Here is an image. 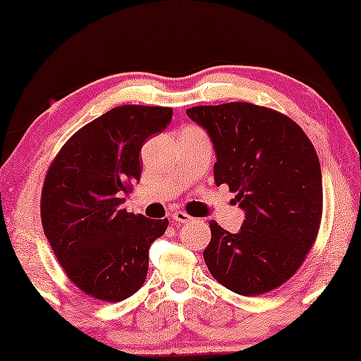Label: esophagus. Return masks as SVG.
Returning a JSON list of instances; mask_svg holds the SVG:
<instances>
[{"mask_svg": "<svg viewBox=\"0 0 361 361\" xmlns=\"http://www.w3.org/2000/svg\"><path fill=\"white\" fill-rule=\"evenodd\" d=\"M171 219H173V222H178L180 224V222H191L192 217L190 214H186L185 211H176L171 214Z\"/></svg>", "mask_w": 361, "mask_h": 361, "instance_id": "34e87169", "label": "esophagus"}]
</instances>
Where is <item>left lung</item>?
I'll use <instances>...</instances> for the list:
<instances>
[{
    "mask_svg": "<svg viewBox=\"0 0 361 361\" xmlns=\"http://www.w3.org/2000/svg\"><path fill=\"white\" fill-rule=\"evenodd\" d=\"M216 149L214 181L235 192L237 233L209 222L207 270L231 291L257 296L286 283L306 260L322 219V173L312 142L278 111L252 103L195 106Z\"/></svg>",
    "mask_w": 361,
    "mask_h": 361,
    "instance_id": "8db88e82",
    "label": "left lung"
}]
</instances>
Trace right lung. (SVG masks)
I'll return each instance as SVG.
<instances>
[{"label":"right lung","instance_id":"right-lung-1","mask_svg":"<svg viewBox=\"0 0 361 361\" xmlns=\"http://www.w3.org/2000/svg\"><path fill=\"white\" fill-rule=\"evenodd\" d=\"M171 116L164 106H116L75 132L45 175V237L68 280L99 301L119 302L139 291L152 242L169 227V219H147L121 204L140 180L142 145Z\"/></svg>","mask_w":361,"mask_h":361}]
</instances>
